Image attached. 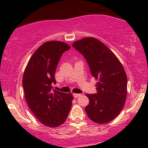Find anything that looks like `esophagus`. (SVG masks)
I'll use <instances>...</instances> for the list:
<instances>
[{"mask_svg":"<svg viewBox=\"0 0 148 148\" xmlns=\"http://www.w3.org/2000/svg\"><path fill=\"white\" fill-rule=\"evenodd\" d=\"M73 96L74 98H78V97H79L82 96V94H75V93H74V94H73Z\"/></svg>","mask_w":148,"mask_h":148,"instance_id":"34e87169","label":"esophagus"}]
</instances>
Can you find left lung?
<instances>
[{"label": "left lung", "mask_w": 148, "mask_h": 148, "mask_svg": "<svg viewBox=\"0 0 148 148\" xmlns=\"http://www.w3.org/2000/svg\"><path fill=\"white\" fill-rule=\"evenodd\" d=\"M72 46L83 54L92 75L98 80L96 94H86L90 104L85 110L95 123L110 122L119 114L126 100L127 78L124 68L114 54L96 38H85Z\"/></svg>", "instance_id": "left-lung-1"}]
</instances>
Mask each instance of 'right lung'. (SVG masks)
<instances>
[{
	"instance_id": "obj_1",
	"label": "right lung",
	"mask_w": 148,
	"mask_h": 148,
	"mask_svg": "<svg viewBox=\"0 0 148 148\" xmlns=\"http://www.w3.org/2000/svg\"><path fill=\"white\" fill-rule=\"evenodd\" d=\"M71 47L60 41H49L36 50L23 77L25 98L32 112L40 123L56 127L66 120L71 108V94L52 90L56 82L54 74L62 53Z\"/></svg>"
}]
</instances>
